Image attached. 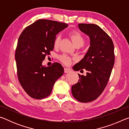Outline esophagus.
<instances>
[{
  "label": "esophagus",
  "mask_w": 129,
  "mask_h": 129,
  "mask_svg": "<svg viewBox=\"0 0 129 129\" xmlns=\"http://www.w3.org/2000/svg\"><path fill=\"white\" fill-rule=\"evenodd\" d=\"M70 71H71V70H70L69 69L67 68H64V72L65 73H68V72H70Z\"/></svg>",
  "instance_id": "obj_1"
}]
</instances>
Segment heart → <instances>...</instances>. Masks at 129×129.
I'll return each mask as SVG.
<instances>
[{
  "instance_id": "b5f03b06",
  "label": "heart",
  "mask_w": 129,
  "mask_h": 129,
  "mask_svg": "<svg viewBox=\"0 0 129 129\" xmlns=\"http://www.w3.org/2000/svg\"><path fill=\"white\" fill-rule=\"evenodd\" d=\"M69 37L71 38L72 41L75 44V46H79L82 45L84 43L85 38L80 32L77 30H74L69 34ZM61 40V37L59 35L56 36L54 40V47L58 48L59 47L60 43ZM60 60L65 65H69L72 62V58L68 56L66 54H62L59 57Z\"/></svg>"
}]
</instances>
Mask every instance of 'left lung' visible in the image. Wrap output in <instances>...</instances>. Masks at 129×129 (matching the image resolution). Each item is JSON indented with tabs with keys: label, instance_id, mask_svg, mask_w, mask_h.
Returning <instances> with one entry per match:
<instances>
[{
	"label": "left lung",
	"instance_id": "obj_1",
	"mask_svg": "<svg viewBox=\"0 0 129 129\" xmlns=\"http://www.w3.org/2000/svg\"><path fill=\"white\" fill-rule=\"evenodd\" d=\"M78 28L90 38V46L84 58L73 67L75 71L85 69L86 76L78 74L80 80L72 86L77 101L89 102L97 99L109 81L114 64L113 42L108 34L94 24H79Z\"/></svg>",
	"mask_w": 129,
	"mask_h": 129
}]
</instances>
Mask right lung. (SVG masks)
I'll return each instance as SVG.
<instances>
[{
    "label": "right lung",
    "instance_id": "add662e5",
    "mask_svg": "<svg viewBox=\"0 0 129 129\" xmlns=\"http://www.w3.org/2000/svg\"><path fill=\"white\" fill-rule=\"evenodd\" d=\"M67 27L66 23L39 19L19 36L15 52L17 77L24 90L33 99L49 96L54 82L64 73L60 63L45 67L42 62L53 50L56 35Z\"/></svg>",
    "mask_w": 129,
    "mask_h": 129
}]
</instances>
